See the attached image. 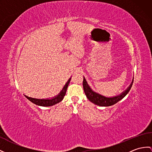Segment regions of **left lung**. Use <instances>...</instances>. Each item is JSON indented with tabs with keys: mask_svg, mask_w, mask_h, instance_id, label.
<instances>
[{
	"mask_svg": "<svg viewBox=\"0 0 152 152\" xmlns=\"http://www.w3.org/2000/svg\"><path fill=\"white\" fill-rule=\"evenodd\" d=\"M133 83H134V78H133L132 82L131 83L130 85H129L128 88L126 90H124L123 93H121V94L118 95L114 96V97H109L97 93V92H96L92 90L91 87L89 86V84H88L87 81L84 77L83 79V85L84 93L86 94L88 99L90 102H93L94 104L99 106H110L116 104L117 102L121 101V99H123L125 96L128 94V92L130 90V89L132 86Z\"/></svg>",
	"mask_w": 152,
	"mask_h": 152,
	"instance_id": "obj_1",
	"label": "left lung"
}]
</instances>
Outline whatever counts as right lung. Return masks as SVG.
I'll return each instance as SVG.
<instances>
[{"label": "right lung", "mask_w": 152, "mask_h": 152, "mask_svg": "<svg viewBox=\"0 0 152 152\" xmlns=\"http://www.w3.org/2000/svg\"><path fill=\"white\" fill-rule=\"evenodd\" d=\"M70 80H71V77L68 79L67 83L65 84L64 86L62 89V90L61 91L60 93H59L58 95H57L56 96H55L53 97L48 98V99H36V98L28 97L26 95H25V97H26L29 101H30L31 102L33 103V104H35L36 105H38L40 106H44V107L53 106L55 104H57V103L61 102L62 101V99H64L69 83H70Z\"/></svg>", "instance_id": "add662e5"}]
</instances>
